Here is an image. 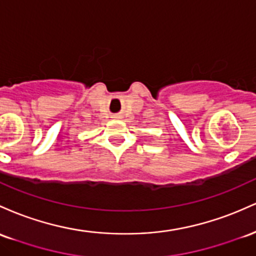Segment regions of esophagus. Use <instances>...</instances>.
Instances as JSON below:
<instances>
[{"label":"esophagus","mask_w":256,"mask_h":256,"mask_svg":"<svg viewBox=\"0 0 256 256\" xmlns=\"http://www.w3.org/2000/svg\"><path fill=\"white\" fill-rule=\"evenodd\" d=\"M114 117H117V116H114Z\"/></svg>","instance_id":"34e87169"}]
</instances>
